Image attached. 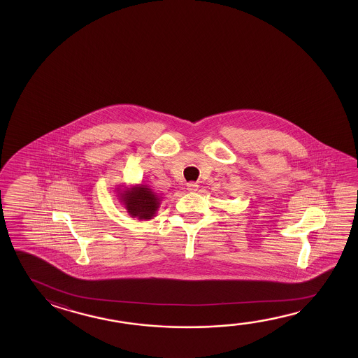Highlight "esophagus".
Instances as JSON below:
<instances>
[{
	"label": "esophagus",
	"instance_id": "34e87169",
	"mask_svg": "<svg viewBox=\"0 0 358 358\" xmlns=\"http://www.w3.org/2000/svg\"><path fill=\"white\" fill-rule=\"evenodd\" d=\"M187 189L189 192H196L199 189V185L194 183V182H189V183H187Z\"/></svg>",
	"mask_w": 358,
	"mask_h": 358
}]
</instances>
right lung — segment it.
Masks as SVG:
<instances>
[{"instance_id":"obj_1","label":"right lung","mask_w":358,"mask_h":358,"mask_svg":"<svg viewBox=\"0 0 358 358\" xmlns=\"http://www.w3.org/2000/svg\"><path fill=\"white\" fill-rule=\"evenodd\" d=\"M116 191L120 202L124 206L126 211L132 218H137L138 221H148L157 215L161 197L153 192L150 186L140 183L131 187H118Z\"/></svg>"}]
</instances>
